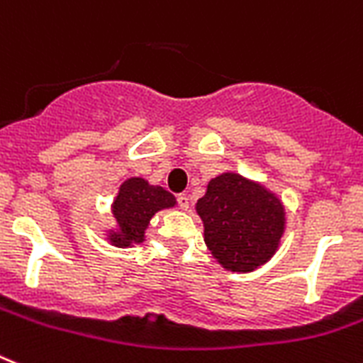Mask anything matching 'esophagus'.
Masks as SVG:
<instances>
[{
	"mask_svg": "<svg viewBox=\"0 0 363 363\" xmlns=\"http://www.w3.org/2000/svg\"><path fill=\"white\" fill-rule=\"evenodd\" d=\"M177 201H179V206H181L182 210L190 208V197H188L186 194H181V196H177Z\"/></svg>",
	"mask_w": 363,
	"mask_h": 363,
	"instance_id": "34e87169",
	"label": "esophagus"
}]
</instances>
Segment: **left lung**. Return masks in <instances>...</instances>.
<instances>
[{"instance_id":"8db88e82","label":"left lung","mask_w":363,"mask_h":363,"mask_svg":"<svg viewBox=\"0 0 363 363\" xmlns=\"http://www.w3.org/2000/svg\"><path fill=\"white\" fill-rule=\"evenodd\" d=\"M212 257L228 271L247 273L266 264L279 249L286 228L282 201L260 182L238 173H221L197 201Z\"/></svg>"}]
</instances>
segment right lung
<instances>
[{
  "instance_id": "1",
  "label": "right lung",
  "mask_w": 363,
  "mask_h": 363,
  "mask_svg": "<svg viewBox=\"0 0 363 363\" xmlns=\"http://www.w3.org/2000/svg\"><path fill=\"white\" fill-rule=\"evenodd\" d=\"M177 205L175 197L162 186H151L142 177H130L121 182L112 203L116 228L108 230L106 240L116 247H130L145 240L149 221L158 210Z\"/></svg>"
}]
</instances>
